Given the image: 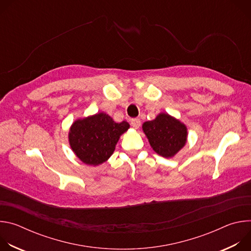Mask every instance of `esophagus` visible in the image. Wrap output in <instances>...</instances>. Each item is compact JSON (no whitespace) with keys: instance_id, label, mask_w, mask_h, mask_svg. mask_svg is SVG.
Instances as JSON below:
<instances>
[{"instance_id":"1","label":"esophagus","mask_w":251,"mask_h":251,"mask_svg":"<svg viewBox=\"0 0 251 251\" xmlns=\"http://www.w3.org/2000/svg\"><path fill=\"white\" fill-rule=\"evenodd\" d=\"M130 124H131V126L133 128L138 129L140 127V125H141V120L139 118H133V119L130 120Z\"/></svg>"}]
</instances>
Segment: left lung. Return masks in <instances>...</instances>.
<instances>
[{
    "label": "left lung",
    "mask_w": 251,
    "mask_h": 251,
    "mask_svg": "<svg viewBox=\"0 0 251 251\" xmlns=\"http://www.w3.org/2000/svg\"><path fill=\"white\" fill-rule=\"evenodd\" d=\"M143 131L148 137L153 150L165 158L176 154L187 141L186 126L165 113L159 114L155 120L145 122Z\"/></svg>",
    "instance_id": "left-lung-1"
}]
</instances>
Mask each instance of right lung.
<instances>
[{
    "instance_id": "1",
    "label": "right lung",
    "mask_w": 251,
    "mask_h": 251,
    "mask_svg": "<svg viewBox=\"0 0 251 251\" xmlns=\"http://www.w3.org/2000/svg\"><path fill=\"white\" fill-rule=\"evenodd\" d=\"M128 128L126 121L116 123L109 115L98 113L73 124L69 144L83 163L96 166L113 154L120 135Z\"/></svg>"
}]
</instances>
